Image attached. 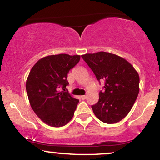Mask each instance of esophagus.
<instances>
[{"instance_id": "esophagus-1", "label": "esophagus", "mask_w": 160, "mask_h": 160, "mask_svg": "<svg viewBox=\"0 0 160 160\" xmlns=\"http://www.w3.org/2000/svg\"><path fill=\"white\" fill-rule=\"evenodd\" d=\"M81 98H82V100H85L87 98V96L86 95H82V96H81Z\"/></svg>"}]
</instances>
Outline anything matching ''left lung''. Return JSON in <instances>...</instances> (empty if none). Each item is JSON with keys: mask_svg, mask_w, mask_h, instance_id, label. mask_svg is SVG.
Returning <instances> with one entry per match:
<instances>
[{"mask_svg": "<svg viewBox=\"0 0 160 160\" xmlns=\"http://www.w3.org/2000/svg\"><path fill=\"white\" fill-rule=\"evenodd\" d=\"M82 58L99 82H105L99 100L92 106L95 115L104 123L121 121L130 111L139 93L138 72L125 59L108 52L86 54Z\"/></svg>", "mask_w": 160, "mask_h": 160, "instance_id": "8db88e82", "label": "left lung"}]
</instances>
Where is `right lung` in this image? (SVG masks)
<instances>
[{
  "label": "right lung",
  "instance_id": "add662e5",
  "mask_svg": "<svg viewBox=\"0 0 160 160\" xmlns=\"http://www.w3.org/2000/svg\"><path fill=\"white\" fill-rule=\"evenodd\" d=\"M80 58L66 54L47 56L39 60L30 72L26 82L30 104L48 125L62 127L73 117L78 100L71 97L65 89L69 84L68 73Z\"/></svg>",
  "mask_w": 160,
  "mask_h": 160
}]
</instances>
